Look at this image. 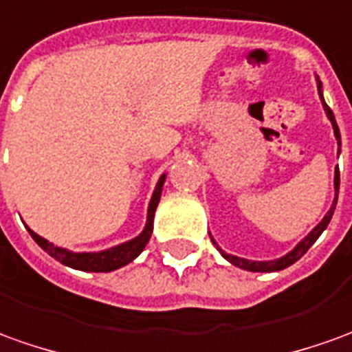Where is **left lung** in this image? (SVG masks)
<instances>
[{
    "label": "left lung",
    "instance_id": "left-lung-1",
    "mask_svg": "<svg viewBox=\"0 0 352 352\" xmlns=\"http://www.w3.org/2000/svg\"><path fill=\"white\" fill-rule=\"evenodd\" d=\"M318 94L320 98H322V84L318 82ZM322 105H324V109H326V115H328V118L331 120V126H333V134H336V138H338V145H341V135H339V128H338V122H336V116H333V113H331V109H329L328 105H326V101H324V98H322ZM339 193V168L336 170V195ZM336 205H338V197L333 199V205H331V208L328 210V214L322 218V222H320L318 226L314 228L312 232H310L309 236L302 239L299 245L293 249L292 253H287L285 256H282V258H276V261H264V263H258V261H247V258H239V256H234V254H228L224 253L220 247L214 243V239H212V243L217 245V249L222 253V256L226 258V261H230V263L234 264V266H239V268H243V270H249V272H278V270H283V268H287V266H292L293 263H297L299 258H301L302 254L307 253L310 249V245L316 241L320 237V234L328 228L329 220H331V217H333V210H336Z\"/></svg>",
    "mask_w": 352,
    "mask_h": 352
}]
</instances>
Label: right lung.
I'll return each instance as SVG.
<instances>
[{
    "label": "right lung",
    "mask_w": 352,
    "mask_h": 352,
    "mask_svg": "<svg viewBox=\"0 0 352 352\" xmlns=\"http://www.w3.org/2000/svg\"><path fill=\"white\" fill-rule=\"evenodd\" d=\"M162 184H164V174L161 176V180L157 182V188L153 191L149 210H147V224H145L144 232L135 239L126 241L122 245H116L113 249L101 251V253H70L67 249L53 245L47 239L34 234L32 230H28V232H30L34 241L42 247L45 253L51 254L53 258H57L60 264H67L70 268L84 270V272H111V270H116L120 266H126L128 263H132L135 256L144 251L145 245H147V241H149V237L153 234V217H155V208H157L159 199H161Z\"/></svg>",
    "instance_id": "1"
}]
</instances>
